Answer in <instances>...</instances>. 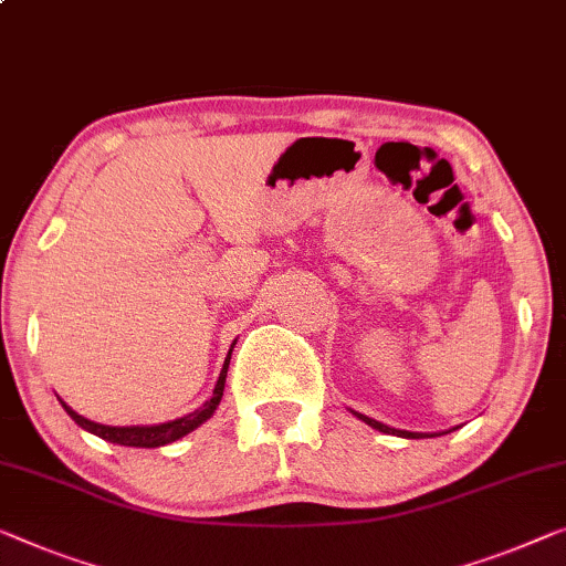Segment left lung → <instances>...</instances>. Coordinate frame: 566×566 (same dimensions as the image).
<instances>
[{"label": "left lung", "mask_w": 566, "mask_h": 566, "mask_svg": "<svg viewBox=\"0 0 566 566\" xmlns=\"http://www.w3.org/2000/svg\"><path fill=\"white\" fill-rule=\"evenodd\" d=\"M354 412V410H352ZM356 417H359L361 422H367L369 428H374V430H379V432H387V434H397V438H410V440H417V438H434V434H424V432H407V430H395V428H389V424H385V422H377V420H371V417H367V415H361V412H354ZM455 430V428H453ZM450 432V430H448Z\"/></svg>", "instance_id": "8db88e82"}]
</instances>
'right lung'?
Segmentation results:
<instances>
[{
	"mask_svg": "<svg viewBox=\"0 0 566 566\" xmlns=\"http://www.w3.org/2000/svg\"><path fill=\"white\" fill-rule=\"evenodd\" d=\"M234 349V342L228 352V359L222 364V371L220 377H217V385L212 389V397L207 399V402L199 407V410L189 412L185 417H179V420H169V422H161V424H132V428H111V424H101V422H93L88 417L77 415L75 410H71L63 399H60V405L65 407V412L73 417V420L81 424L83 430H88L93 434H98V438L108 440V442H116V446H126V448H161V446H169V442L185 438L187 432L197 430L199 424L210 420L214 415L217 405H220L222 392H224V379H228V367H230V356Z\"/></svg>",
	"mask_w": 566,
	"mask_h": 566,
	"instance_id": "1",
	"label": "right lung"
}]
</instances>
